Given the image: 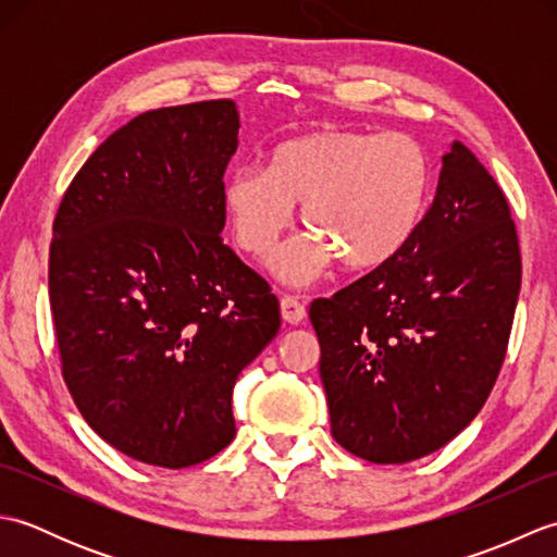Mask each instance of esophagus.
<instances>
[{
	"instance_id": "obj_1",
	"label": "esophagus",
	"mask_w": 557,
	"mask_h": 557,
	"mask_svg": "<svg viewBox=\"0 0 557 557\" xmlns=\"http://www.w3.org/2000/svg\"><path fill=\"white\" fill-rule=\"evenodd\" d=\"M280 311H282V318H285V323H289V325H299V323H304V318H306V306L294 297L282 299Z\"/></svg>"
}]
</instances>
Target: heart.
Returning a JSON list of instances; mask_svg holds the SVG:
<instances>
[{"label":"heart","instance_id":"heart-1","mask_svg":"<svg viewBox=\"0 0 557 557\" xmlns=\"http://www.w3.org/2000/svg\"><path fill=\"white\" fill-rule=\"evenodd\" d=\"M431 182L429 150L409 134L318 128L272 148L265 172H234L222 206L236 246L253 260L275 253L301 206L313 234L282 251L275 272L306 285L335 260L366 272L399 256L425 215Z\"/></svg>","mask_w":557,"mask_h":557}]
</instances>
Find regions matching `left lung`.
I'll return each instance as SVG.
<instances>
[{"mask_svg":"<svg viewBox=\"0 0 557 557\" xmlns=\"http://www.w3.org/2000/svg\"><path fill=\"white\" fill-rule=\"evenodd\" d=\"M519 285L507 198L455 140L413 239L309 309L335 441L405 465L465 431L500 373Z\"/></svg>","mask_w":557,"mask_h":557,"instance_id":"obj_1","label":"left lung"}]
</instances>
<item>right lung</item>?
Returning a JSON list of instances; mask_svg holds the SVG:
<instances>
[{"mask_svg": "<svg viewBox=\"0 0 557 557\" xmlns=\"http://www.w3.org/2000/svg\"><path fill=\"white\" fill-rule=\"evenodd\" d=\"M239 126L232 100L138 114L54 218L66 387L104 443L152 467L200 465L234 441L236 377L280 330L277 297L220 236Z\"/></svg>", "mask_w": 557, "mask_h": 557, "instance_id": "1", "label": "right lung"}]
</instances>
